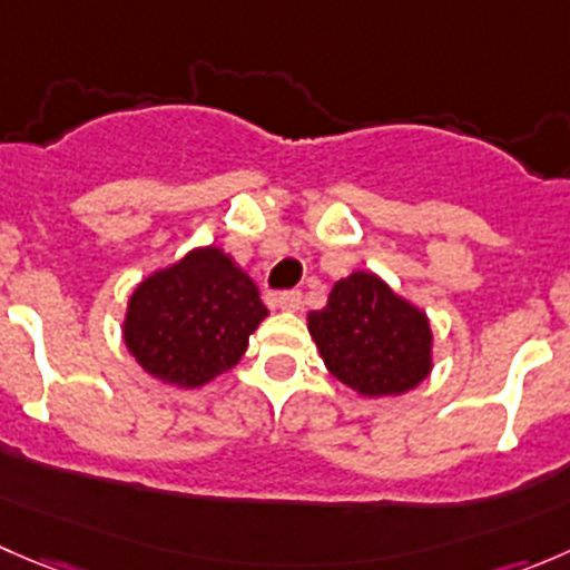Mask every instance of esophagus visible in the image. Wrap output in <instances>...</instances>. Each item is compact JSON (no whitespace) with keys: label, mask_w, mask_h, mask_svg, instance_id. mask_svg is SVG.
I'll return each mask as SVG.
<instances>
[{"label":"esophagus","mask_w":570,"mask_h":570,"mask_svg":"<svg viewBox=\"0 0 570 570\" xmlns=\"http://www.w3.org/2000/svg\"><path fill=\"white\" fill-rule=\"evenodd\" d=\"M275 306H278L281 312H301L303 295L301 292H281L278 301H275Z\"/></svg>","instance_id":"34e87169"}]
</instances>
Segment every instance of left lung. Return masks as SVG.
Returning <instances> with one entry per match:
<instances>
[{
    "instance_id": "obj_1",
    "label": "left lung",
    "mask_w": 570,
    "mask_h": 570,
    "mask_svg": "<svg viewBox=\"0 0 570 570\" xmlns=\"http://www.w3.org/2000/svg\"><path fill=\"white\" fill-rule=\"evenodd\" d=\"M308 333L327 372L361 396L405 394L433 370L428 314L366 269L333 284Z\"/></svg>"
}]
</instances>
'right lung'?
Here are the masks:
<instances>
[{
  "mask_svg": "<svg viewBox=\"0 0 570 570\" xmlns=\"http://www.w3.org/2000/svg\"><path fill=\"white\" fill-rule=\"evenodd\" d=\"M264 317L250 275L226 250L206 245L137 284L124 342L151 377L198 389L237 366Z\"/></svg>",
  "mask_w": 570,
  "mask_h": 570,
  "instance_id": "obj_1",
  "label": "right lung"
}]
</instances>
